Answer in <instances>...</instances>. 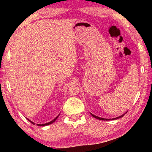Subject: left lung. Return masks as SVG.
Listing matches in <instances>:
<instances>
[{
	"label": "left lung",
	"mask_w": 152,
	"mask_h": 152,
	"mask_svg": "<svg viewBox=\"0 0 152 152\" xmlns=\"http://www.w3.org/2000/svg\"><path fill=\"white\" fill-rule=\"evenodd\" d=\"M91 115L92 117H94V118H96V119H99V120H103V121H109V120H111L110 119H103V118H101V117H97V116H96V115H93V114H92V113H91ZM123 115H121L120 117H117V118H115V119H119V118H120V117H122Z\"/></svg>",
	"instance_id": "left-lung-1"
}]
</instances>
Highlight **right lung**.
Instances as JSON below:
<instances>
[{"mask_svg":"<svg viewBox=\"0 0 152 152\" xmlns=\"http://www.w3.org/2000/svg\"><path fill=\"white\" fill-rule=\"evenodd\" d=\"M58 117H56V118H55V119H53V120H52V121H50V122H49V123H45V124H37V125L38 126H45V125H50V124H51V123H53V122H54L56 120V119H58ZM28 120H29V119H28ZM29 121L31 122V123H32V124H33V125H34L35 124V123H33V122H32L31 121H30V120H29Z\"/></svg>","mask_w":152,"mask_h":152,"instance_id":"obj_1","label":"right lung"}]
</instances>
